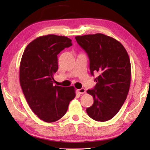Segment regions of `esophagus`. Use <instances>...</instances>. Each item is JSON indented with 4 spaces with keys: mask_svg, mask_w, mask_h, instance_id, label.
I'll return each instance as SVG.
<instances>
[{
    "mask_svg": "<svg viewBox=\"0 0 150 150\" xmlns=\"http://www.w3.org/2000/svg\"><path fill=\"white\" fill-rule=\"evenodd\" d=\"M78 92L79 93V94H84L86 93V90L84 89V88H81V89H78Z\"/></svg>",
    "mask_w": 150,
    "mask_h": 150,
    "instance_id": "esophagus-1",
    "label": "esophagus"
}]
</instances>
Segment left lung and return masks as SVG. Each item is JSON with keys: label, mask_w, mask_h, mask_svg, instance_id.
<instances>
[{"label": "left lung", "mask_w": 150, "mask_h": 150, "mask_svg": "<svg viewBox=\"0 0 150 150\" xmlns=\"http://www.w3.org/2000/svg\"><path fill=\"white\" fill-rule=\"evenodd\" d=\"M75 39L88 54L91 74H99L94 79V88L87 91L93 96L94 103L86 112L95 121L110 120L118 112L129 92L131 64L128 52L119 41L103 34Z\"/></svg>", "instance_id": "obj_1"}]
</instances>
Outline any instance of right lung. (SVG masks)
I'll list each match as a JSON object with an SVG mask.
<instances>
[{
    "label": "right lung",
    "mask_w": 150,
    "mask_h": 150,
    "mask_svg": "<svg viewBox=\"0 0 150 150\" xmlns=\"http://www.w3.org/2000/svg\"><path fill=\"white\" fill-rule=\"evenodd\" d=\"M71 41L65 36H40L30 42L22 54L19 71L21 88L32 111L45 122L61 119L76 96L73 86L53 85V76L58 69L57 54L71 46Z\"/></svg>",
    "instance_id": "1"
}]
</instances>
